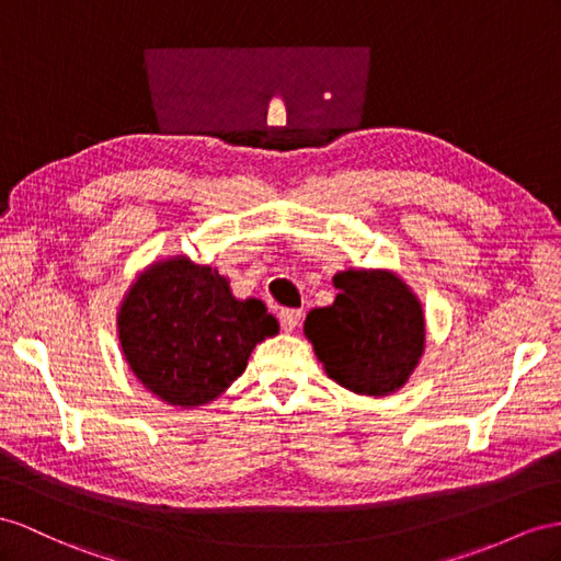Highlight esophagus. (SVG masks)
<instances>
[{"label": "esophagus", "mask_w": 561, "mask_h": 561, "mask_svg": "<svg viewBox=\"0 0 561 561\" xmlns=\"http://www.w3.org/2000/svg\"><path fill=\"white\" fill-rule=\"evenodd\" d=\"M300 318H304V310L298 308H286L279 312V322L284 327V332H294V329L300 324Z\"/></svg>", "instance_id": "esophagus-1"}]
</instances>
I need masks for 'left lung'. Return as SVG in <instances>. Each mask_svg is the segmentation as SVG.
<instances>
[{
  "label": "left lung",
  "instance_id": "1",
  "mask_svg": "<svg viewBox=\"0 0 561 561\" xmlns=\"http://www.w3.org/2000/svg\"><path fill=\"white\" fill-rule=\"evenodd\" d=\"M336 300L306 318V336L327 375L360 396L405 386L424 353V312L410 286L389 270H346Z\"/></svg>",
  "mask_w": 561,
  "mask_h": 561
}]
</instances>
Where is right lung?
<instances>
[{
    "instance_id": "1",
    "label": "right lung",
    "mask_w": 561,
    "mask_h": 561,
    "mask_svg": "<svg viewBox=\"0 0 561 561\" xmlns=\"http://www.w3.org/2000/svg\"><path fill=\"white\" fill-rule=\"evenodd\" d=\"M263 300H237L218 270L190 257L153 263L118 312L125 360L168 405L196 408L218 398L255 343L277 334Z\"/></svg>"
}]
</instances>
